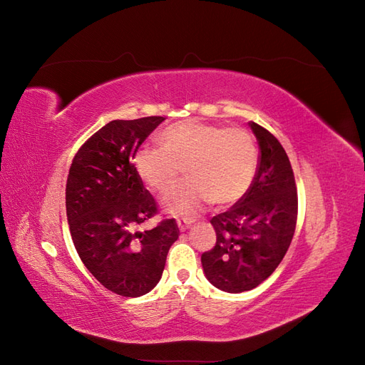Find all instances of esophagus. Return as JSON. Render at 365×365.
<instances>
[{
    "label": "esophagus",
    "mask_w": 365,
    "mask_h": 365,
    "mask_svg": "<svg viewBox=\"0 0 365 365\" xmlns=\"http://www.w3.org/2000/svg\"><path fill=\"white\" fill-rule=\"evenodd\" d=\"M176 225H178V228L181 231H185L192 225V220L190 219H176Z\"/></svg>",
    "instance_id": "34e87169"
}]
</instances>
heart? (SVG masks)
Segmentation results:
<instances>
[{"mask_svg":"<svg viewBox=\"0 0 365 365\" xmlns=\"http://www.w3.org/2000/svg\"><path fill=\"white\" fill-rule=\"evenodd\" d=\"M135 170L153 193L163 195L185 169L189 180L165 195V212L195 215L207 204L239 202L252 185L257 149L244 129L184 120L161 132L160 145L137 152Z\"/></svg>","mask_w":365,"mask_h":365,"instance_id":"b5f03b06","label":"heart"}]
</instances>
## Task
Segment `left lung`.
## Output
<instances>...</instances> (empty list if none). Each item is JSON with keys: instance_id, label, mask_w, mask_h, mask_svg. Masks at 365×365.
<instances>
[{"instance_id": "1", "label": "left lung", "mask_w": 365, "mask_h": 365, "mask_svg": "<svg viewBox=\"0 0 365 365\" xmlns=\"http://www.w3.org/2000/svg\"><path fill=\"white\" fill-rule=\"evenodd\" d=\"M260 157L250 192L212 217L216 245L201 256L207 280L217 289L251 291L279 267L294 237L297 187L288 155L269 130L250 121Z\"/></svg>"}]
</instances>
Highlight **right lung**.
Returning <instances> with one entry per match:
<instances>
[{"label": "right lung", "mask_w": 365, "mask_h": 365, "mask_svg": "<svg viewBox=\"0 0 365 365\" xmlns=\"http://www.w3.org/2000/svg\"><path fill=\"white\" fill-rule=\"evenodd\" d=\"M164 120L109 121L77 150L68 173L65 205L76 251L106 289L123 297L155 288L180 235L175 219L138 231L157 213V202L132 160Z\"/></svg>", "instance_id": "obj_1"}]
</instances>
